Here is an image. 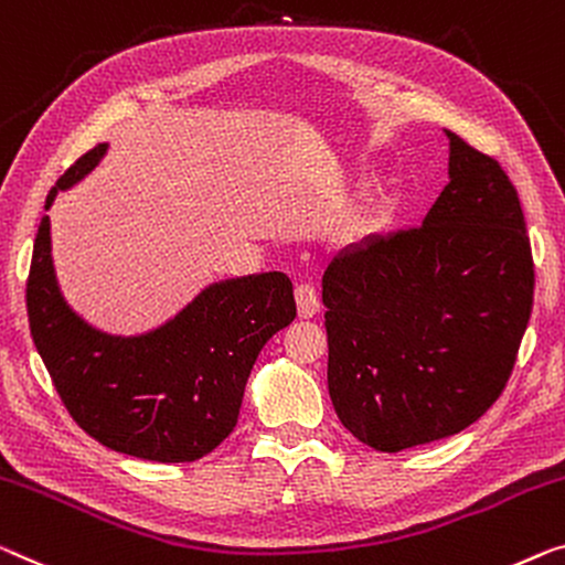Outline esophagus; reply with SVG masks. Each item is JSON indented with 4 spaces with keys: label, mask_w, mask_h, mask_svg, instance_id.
I'll use <instances>...</instances> for the list:
<instances>
[{
    "label": "esophagus",
    "mask_w": 565,
    "mask_h": 565,
    "mask_svg": "<svg viewBox=\"0 0 565 565\" xmlns=\"http://www.w3.org/2000/svg\"><path fill=\"white\" fill-rule=\"evenodd\" d=\"M294 297H297V309L301 319L315 317L319 311V291L315 284H299L297 289H294Z\"/></svg>",
    "instance_id": "1"
}]
</instances>
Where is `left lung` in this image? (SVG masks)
<instances>
[{"label":"left lung","instance_id":"1","mask_svg":"<svg viewBox=\"0 0 565 565\" xmlns=\"http://www.w3.org/2000/svg\"><path fill=\"white\" fill-rule=\"evenodd\" d=\"M424 223L370 235L322 279L327 385L342 426L395 454L465 431L515 367L535 266L515 184L454 131Z\"/></svg>","mask_w":565,"mask_h":565}]
</instances>
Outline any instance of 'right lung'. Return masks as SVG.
<instances>
[{
  "label": "right lung",
  "mask_w": 565,
  "mask_h": 565,
  "mask_svg": "<svg viewBox=\"0 0 565 565\" xmlns=\"http://www.w3.org/2000/svg\"><path fill=\"white\" fill-rule=\"evenodd\" d=\"M104 151L96 145L75 159L45 210ZM24 299L32 340L75 424L108 449L164 465L202 459L233 431L260 348L297 317L291 279L268 271L210 286L151 334H100L57 291L47 215L38 225Z\"/></svg>",
  "instance_id": "add662e5"
}]
</instances>
